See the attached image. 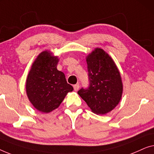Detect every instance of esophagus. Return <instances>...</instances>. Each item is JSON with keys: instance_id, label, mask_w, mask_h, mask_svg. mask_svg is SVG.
Segmentation results:
<instances>
[{"instance_id": "1", "label": "esophagus", "mask_w": 154, "mask_h": 154, "mask_svg": "<svg viewBox=\"0 0 154 154\" xmlns=\"http://www.w3.org/2000/svg\"><path fill=\"white\" fill-rule=\"evenodd\" d=\"M73 88H74V90L75 91H77L78 89L79 88V84H75V85L73 86Z\"/></svg>"}]
</instances>
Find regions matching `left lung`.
Masks as SVG:
<instances>
[{"instance_id":"8db88e82","label":"left lung","mask_w":154,"mask_h":154,"mask_svg":"<svg viewBox=\"0 0 154 154\" xmlns=\"http://www.w3.org/2000/svg\"><path fill=\"white\" fill-rule=\"evenodd\" d=\"M89 86L77 94L97 114L111 112L122 96L123 84L115 63L103 49L96 48L86 57Z\"/></svg>"}]
</instances>
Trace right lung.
<instances>
[{"label":"right lung","instance_id":"1","mask_svg":"<svg viewBox=\"0 0 154 154\" xmlns=\"http://www.w3.org/2000/svg\"><path fill=\"white\" fill-rule=\"evenodd\" d=\"M57 56L42 51L32 65L28 75L26 91L32 105L41 112L49 113L59 107L73 87L68 84L64 73L57 70Z\"/></svg>","mask_w":154,"mask_h":154}]
</instances>
